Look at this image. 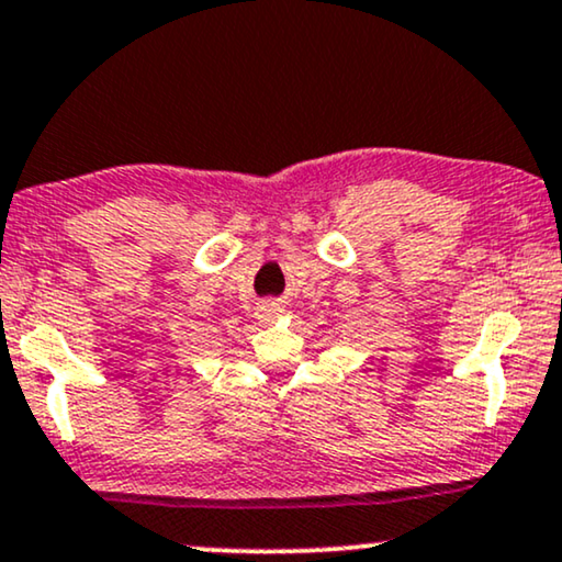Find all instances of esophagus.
I'll use <instances>...</instances> for the list:
<instances>
[{"mask_svg": "<svg viewBox=\"0 0 562 562\" xmlns=\"http://www.w3.org/2000/svg\"><path fill=\"white\" fill-rule=\"evenodd\" d=\"M280 314H282V305L277 301H267V303L259 305V318H265V322H272V318L280 316Z\"/></svg>", "mask_w": 562, "mask_h": 562, "instance_id": "obj_1", "label": "esophagus"}]
</instances>
